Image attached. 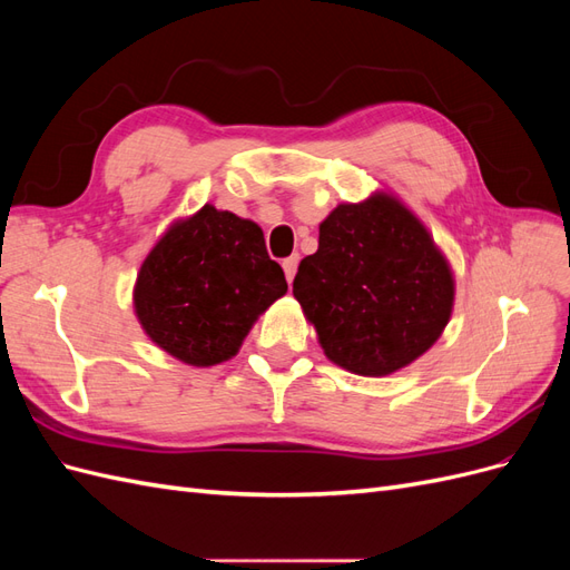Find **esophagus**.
<instances>
[{
  "label": "esophagus",
  "instance_id": "34e87169",
  "mask_svg": "<svg viewBox=\"0 0 570 570\" xmlns=\"http://www.w3.org/2000/svg\"><path fill=\"white\" fill-rule=\"evenodd\" d=\"M297 264H299V256H297V254H295V256H287V258H283V271H285V278H287V283L295 281Z\"/></svg>",
  "mask_w": 570,
  "mask_h": 570
}]
</instances>
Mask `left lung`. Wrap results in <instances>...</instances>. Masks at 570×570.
Returning <instances> with one entry per match:
<instances>
[{
  "instance_id": "left-lung-1",
  "label": "left lung",
  "mask_w": 570,
  "mask_h": 570,
  "mask_svg": "<svg viewBox=\"0 0 570 570\" xmlns=\"http://www.w3.org/2000/svg\"><path fill=\"white\" fill-rule=\"evenodd\" d=\"M325 356L356 375H387L433 347L452 316L450 264L421 220L373 195L321 223L318 252L292 283Z\"/></svg>"
}]
</instances>
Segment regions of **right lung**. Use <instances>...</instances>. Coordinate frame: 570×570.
I'll return each instance as SVG.
<instances>
[{
    "instance_id": "right-lung-1",
    "label": "right lung",
    "mask_w": 570,
    "mask_h": 570,
    "mask_svg": "<svg viewBox=\"0 0 570 570\" xmlns=\"http://www.w3.org/2000/svg\"><path fill=\"white\" fill-rule=\"evenodd\" d=\"M285 292L262 228L206 204L149 252L132 299L161 350L189 366H214L237 354L258 314Z\"/></svg>"
}]
</instances>
